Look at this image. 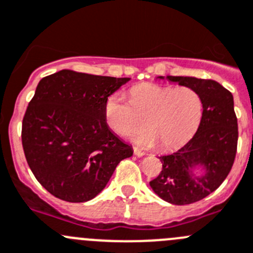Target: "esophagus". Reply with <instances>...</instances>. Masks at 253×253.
Listing matches in <instances>:
<instances>
[{
	"label": "esophagus",
	"mask_w": 253,
	"mask_h": 253,
	"mask_svg": "<svg viewBox=\"0 0 253 253\" xmlns=\"http://www.w3.org/2000/svg\"><path fill=\"white\" fill-rule=\"evenodd\" d=\"M133 150H134V154H135L136 156H144V155H145V153H144V151H141L140 149L133 148Z\"/></svg>",
	"instance_id": "obj_1"
}]
</instances>
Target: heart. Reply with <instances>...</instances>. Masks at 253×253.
<instances>
[{"instance_id":"heart-1","label":"heart","mask_w":253,"mask_h":253,"mask_svg":"<svg viewBox=\"0 0 253 253\" xmlns=\"http://www.w3.org/2000/svg\"><path fill=\"white\" fill-rule=\"evenodd\" d=\"M108 126L125 136L144 124L131 140L144 148L159 143L165 150H175L189 143L200 126L203 100L195 89L141 84L131 89L130 100L122 93L108 98L104 108Z\"/></svg>"}]
</instances>
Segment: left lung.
I'll list each match as a JSON object with an SVG mask.
<instances>
[{"mask_svg": "<svg viewBox=\"0 0 253 253\" xmlns=\"http://www.w3.org/2000/svg\"><path fill=\"white\" fill-rule=\"evenodd\" d=\"M167 79L200 94L203 118L189 143L170 155L159 158L163 170L151 180L150 186L163 200L187 205L215 191L231 171L239 139L237 118L232 94L217 82L195 77L168 76ZM197 167L203 168V174H197Z\"/></svg>", "mask_w": 253, "mask_h": 253, "instance_id": "1", "label": "left lung"}]
</instances>
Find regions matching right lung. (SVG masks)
<instances>
[{"instance_id": "add662e5", "label": "right lung", "mask_w": 253, "mask_h": 253, "mask_svg": "<svg viewBox=\"0 0 253 253\" xmlns=\"http://www.w3.org/2000/svg\"><path fill=\"white\" fill-rule=\"evenodd\" d=\"M129 79L63 69L40 81L23 117L22 146L33 175L53 196L92 200L133 155L104 117L108 97Z\"/></svg>"}]
</instances>
